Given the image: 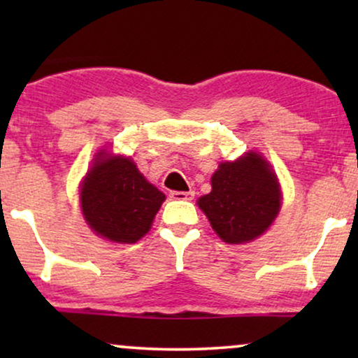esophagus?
I'll list each match as a JSON object with an SVG mask.
<instances>
[{"label":"esophagus","instance_id":"esophagus-1","mask_svg":"<svg viewBox=\"0 0 358 358\" xmlns=\"http://www.w3.org/2000/svg\"><path fill=\"white\" fill-rule=\"evenodd\" d=\"M169 195H171V199H174V200H192L195 192L194 190H189V192H179V190H173Z\"/></svg>","mask_w":358,"mask_h":358}]
</instances>
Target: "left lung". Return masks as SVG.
Listing matches in <instances>:
<instances>
[{
  "instance_id": "8db88e82",
  "label": "left lung",
  "mask_w": 358,
  "mask_h": 358,
  "mask_svg": "<svg viewBox=\"0 0 358 358\" xmlns=\"http://www.w3.org/2000/svg\"><path fill=\"white\" fill-rule=\"evenodd\" d=\"M280 202V184L271 164L249 151L236 161L220 163L212 176V192L197 205L224 243L243 244L267 231Z\"/></svg>"
}]
</instances>
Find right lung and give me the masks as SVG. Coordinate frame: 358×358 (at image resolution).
I'll return each mask as SVG.
<instances>
[{"instance_id": "right-lung-1", "label": "right lung", "mask_w": 358, "mask_h": 358, "mask_svg": "<svg viewBox=\"0 0 358 358\" xmlns=\"http://www.w3.org/2000/svg\"><path fill=\"white\" fill-rule=\"evenodd\" d=\"M166 195L150 184L131 158L99 151L81 184L86 223L97 236L136 243L150 231Z\"/></svg>"}]
</instances>
